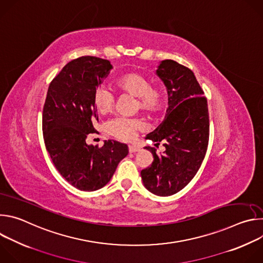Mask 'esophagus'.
I'll return each mask as SVG.
<instances>
[{"instance_id": "obj_1", "label": "esophagus", "mask_w": 263, "mask_h": 263, "mask_svg": "<svg viewBox=\"0 0 263 263\" xmlns=\"http://www.w3.org/2000/svg\"><path fill=\"white\" fill-rule=\"evenodd\" d=\"M138 149H139V147L136 146V145H133V144L129 145V152L130 153H135V152L138 151Z\"/></svg>"}]
</instances>
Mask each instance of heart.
<instances>
[{
    "label": "heart",
    "mask_w": 263,
    "mask_h": 263,
    "mask_svg": "<svg viewBox=\"0 0 263 263\" xmlns=\"http://www.w3.org/2000/svg\"><path fill=\"white\" fill-rule=\"evenodd\" d=\"M112 86L116 90L137 98L136 107L146 114H156L162 107V90L152 87L151 81L139 73L123 74L112 82ZM93 106L99 115H109L114 107V97L107 89L99 87L93 93ZM144 127V123L139 119L116 118L106 124L105 129L111 136L129 142L133 141L137 133L143 131Z\"/></svg>",
    "instance_id": "1"
}]
</instances>
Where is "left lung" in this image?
Here are the masks:
<instances>
[{"mask_svg": "<svg viewBox=\"0 0 263 263\" xmlns=\"http://www.w3.org/2000/svg\"><path fill=\"white\" fill-rule=\"evenodd\" d=\"M156 74L163 82L168 107L162 123L145 138L165 149L157 155L154 147L151 166L140 173L145 189L156 196L168 197L189 184L199 171L208 145L209 115L207 100L195 73L178 62H159Z\"/></svg>", "mask_w": 263, "mask_h": 263, "instance_id": "obj_1", "label": "left lung"}]
</instances>
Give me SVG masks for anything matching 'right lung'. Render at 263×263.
I'll return each instance as SVG.
<instances>
[{"instance_id":"1","label":"right lung","mask_w":263,"mask_h":263,"mask_svg":"<svg viewBox=\"0 0 263 263\" xmlns=\"http://www.w3.org/2000/svg\"><path fill=\"white\" fill-rule=\"evenodd\" d=\"M114 68L110 61L92 56L71 60L51 82L43 114V132L50 157L60 175L73 187L95 192L114 176L128 155L125 143L86 142L99 121L93 93Z\"/></svg>"}]
</instances>
